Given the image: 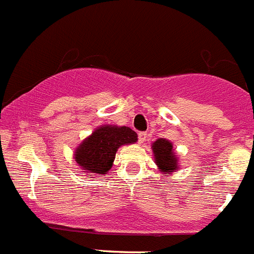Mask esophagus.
I'll return each mask as SVG.
<instances>
[{
	"label": "esophagus",
	"instance_id": "esophagus-1",
	"mask_svg": "<svg viewBox=\"0 0 254 254\" xmlns=\"http://www.w3.org/2000/svg\"><path fill=\"white\" fill-rule=\"evenodd\" d=\"M147 138V133L146 132H138V142L143 143Z\"/></svg>",
	"mask_w": 254,
	"mask_h": 254
}]
</instances>
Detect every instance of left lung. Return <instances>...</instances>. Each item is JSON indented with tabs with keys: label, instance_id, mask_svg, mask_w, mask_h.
Returning a JSON list of instances; mask_svg holds the SVG:
<instances>
[{
	"label": "left lung",
	"instance_id": "obj_1",
	"mask_svg": "<svg viewBox=\"0 0 254 254\" xmlns=\"http://www.w3.org/2000/svg\"><path fill=\"white\" fill-rule=\"evenodd\" d=\"M155 164L160 169L161 174L169 176L174 171H178V157L175 155V150L173 148V143L166 138L156 139L152 143Z\"/></svg>",
	"mask_w": 254,
	"mask_h": 254
}]
</instances>
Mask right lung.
<instances>
[{"label":"right lung","mask_w":254,"mask_h":254,"mask_svg":"<svg viewBox=\"0 0 254 254\" xmlns=\"http://www.w3.org/2000/svg\"><path fill=\"white\" fill-rule=\"evenodd\" d=\"M136 141L137 133L129 127L101 126L76 147L74 160L83 173L89 174L88 176H103L111 170L118 148Z\"/></svg>","instance_id":"add662e5"}]
</instances>
